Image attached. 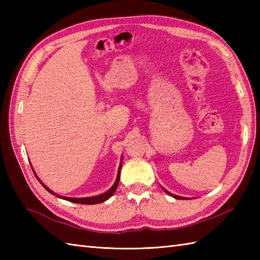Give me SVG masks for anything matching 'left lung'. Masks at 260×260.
Returning <instances> with one entry per match:
<instances>
[{
    "mask_svg": "<svg viewBox=\"0 0 260 260\" xmlns=\"http://www.w3.org/2000/svg\"><path fill=\"white\" fill-rule=\"evenodd\" d=\"M165 192H167L168 193V194H170V196H172L173 198H175V199H184V198H182V197H179V196H174V194H172V193H170V192H168L167 190H165V189H163Z\"/></svg>",
    "mask_w": 260,
    "mask_h": 260,
    "instance_id": "left-lung-1",
    "label": "left lung"
}]
</instances>
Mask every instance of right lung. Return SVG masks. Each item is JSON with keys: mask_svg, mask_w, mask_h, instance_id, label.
Returning <instances> with one entry per match:
<instances>
[{"mask_svg": "<svg viewBox=\"0 0 260 260\" xmlns=\"http://www.w3.org/2000/svg\"><path fill=\"white\" fill-rule=\"evenodd\" d=\"M120 169H121V163L119 164V168H118V173H117V178H116V181H115V183H114V185L110 187V189L108 190V191H106L105 193H103V194H101V196H96V197H89V198H68V197H61V196H58V194H56V193L54 192H52L51 190H49L48 187L42 183V182L39 180V178L37 176V174L35 173V171H33V173H35V175H36V178L39 180V182H40V183L43 185V187H45L46 190H48L49 192L51 193V194H54L56 197H58V198H61V199H63V200H67V201H70V202H74V203H80V204H97V203H102V202H104V201H106V200H108V199L112 197L114 193H115V191H116V189H117V186H118V182H119V176H120Z\"/></svg>", "mask_w": 260, "mask_h": 260, "instance_id": "1", "label": "right lung"}]
</instances>
